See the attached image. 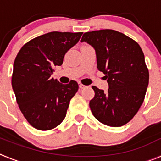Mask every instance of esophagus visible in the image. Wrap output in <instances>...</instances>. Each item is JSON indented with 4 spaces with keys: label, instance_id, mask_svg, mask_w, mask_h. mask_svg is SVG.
I'll list each match as a JSON object with an SVG mask.
<instances>
[{
    "label": "esophagus",
    "instance_id": "esophagus-1",
    "mask_svg": "<svg viewBox=\"0 0 161 161\" xmlns=\"http://www.w3.org/2000/svg\"><path fill=\"white\" fill-rule=\"evenodd\" d=\"M85 87H86V86H85V85H82V84H80V85H79L80 89H84V88H85Z\"/></svg>",
    "mask_w": 161,
    "mask_h": 161
}]
</instances>
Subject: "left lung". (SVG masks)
<instances>
[{"label": "left lung", "mask_w": 161, "mask_h": 161, "mask_svg": "<svg viewBox=\"0 0 161 161\" xmlns=\"http://www.w3.org/2000/svg\"><path fill=\"white\" fill-rule=\"evenodd\" d=\"M86 42L96 52L97 68L105 74L106 92L93 86L95 96L89 102L91 111L100 123L119 127L130 122L144 100L149 73L139 44L113 30L85 33Z\"/></svg>", "instance_id": "8db88e82"}]
</instances>
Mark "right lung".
<instances>
[{"label": "right lung", "instance_id": "add662e5", "mask_svg": "<svg viewBox=\"0 0 161 161\" xmlns=\"http://www.w3.org/2000/svg\"><path fill=\"white\" fill-rule=\"evenodd\" d=\"M82 34L53 31L38 36L25 43L14 60L13 90L20 110L35 129L55 128L66 116L79 86L75 80L59 83L52 75Z\"/></svg>", "mask_w": 161, "mask_h": 161}]
</instances>
